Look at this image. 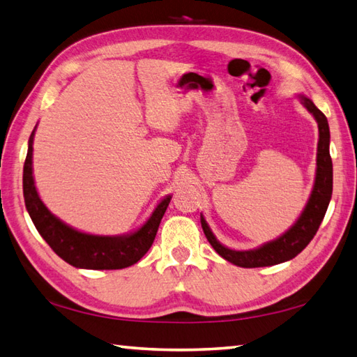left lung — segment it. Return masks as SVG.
<instances>
[{"label":"left lung","instance_id":"left-lung-1","mask_svg":"<svg viewBox=\"0 0 357 357\" xmlns=\"http://www.w3.org/2000/svg\"><path fill=\"white\" fill-rule=\"evenodd\" d=\"M302 105L314 115L319 126V143H317V171L316 181L312 188L311 197L305 206L299 220L291 227L285 234L280 236L274 242L260 246L257 250L251 251H234L217 242L213 232H211L208 223L202 217V228L211 246L220 254V256L242 268H259V266H271L282 264V261L291 260L297 254L305 250L312 237L321 227L325 217L326 208L331 200L333 192V162L330 155V128L325 115L319 111L314 103L307 97L301 96Z\"/></svg>","mask_w":357,"mask_h":357}]
</instances>
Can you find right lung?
<instances>
[{
	"instance_id": "add662e5",
	"label": "right lung",
	"mask_w": 357,
	"mask_h": 357,
	"mask_svg": "<svg viewBox=\"0 0 357 357\" xmlns=\"http://www.w3.org/2000/svg\"><path fill=\"white\" fill-rule=\"evenodd\" d=\"M32 130L29 138V149L23 171V192L27 213L36 231L46 240L47 245L64 261L75 268L86 270H121L137 264L151 248L171 197L158 203L149 220L129 236H92L68 227L45 206L36 192L32 176Z\"/></svg>"
}]
</instances>
